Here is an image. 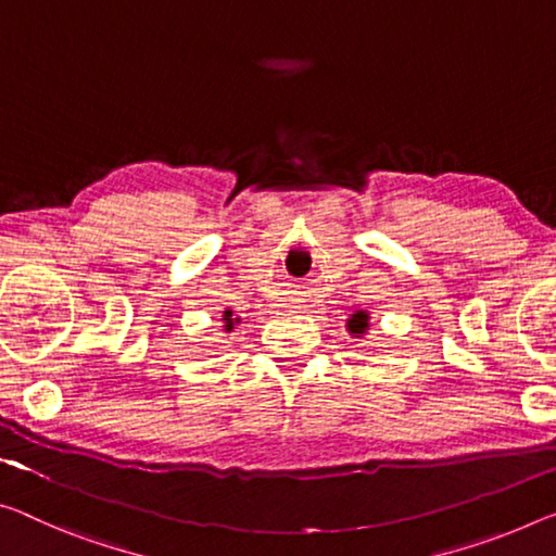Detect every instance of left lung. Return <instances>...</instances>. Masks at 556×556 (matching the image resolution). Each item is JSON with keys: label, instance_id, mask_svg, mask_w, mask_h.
<instances>
[{"label": "left lung", "instance_id": "8db88e82", "mask_svg": "<svg viewBox=\"0 0 556 556\" xmlns=\"http://www.w3.org/2000/svg\"><path fill=\"white\" fill-rule=\"evenodd\" d=\"M368 326H371V314H368L366 309H358L346 319V329L351 337H356V339L364 337V333L368 331Z\"/></svg>", "mask_w": 556, "mask_h": 556}]
</instances>
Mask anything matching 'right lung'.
<instances>
[{"instance_id": "obj_1", "label": "right lung", "mask_w": 556, "mask_h": 556, "mask_svg": "<svg viewBox=\"0 0 556 556\" xmlns=\"http://www.w3.org/2000/svg\"><path fill=\"white\" fill-rule=\"evenodd\" d=\"M219 321H223V329H225L227 333H230V331L235 329V326L240 324L242 319H240V316H232V309H225V312H223V319H219Z\"/></svg>"}]
</instances>
